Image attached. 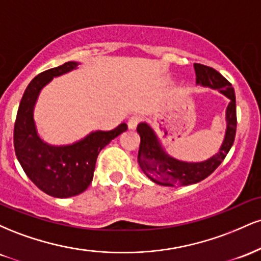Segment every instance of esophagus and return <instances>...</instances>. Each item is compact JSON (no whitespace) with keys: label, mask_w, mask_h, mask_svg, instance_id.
Listing matches in <instances>:
<instances>
[{"label":"esophagus","mask_w":261,"mask_h":261,"mask_svg":"<svg viewBox=\"0 0 261 261\" xmlns=\"http://www.w3.org/2000/svg\"><path fill=\"white\" fill-rule=\"evenodd\" d=\"M140 121H141V118H140L139 115L131 116V118L128 119V121H127V126H128V128H130V130H135L137 125H139Z\"/></svg>","instance_id":"obj_1"}]
</instances>
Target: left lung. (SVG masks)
Masks as SVG:
<instances>
[{"label": "left lung", "instance_id": "left-lung-1", "mask_svg": "<svg viewBox=\"0 0 261 261\" xmlns=\"http://www.w3.org/2000/svg\"><path fill=\"white\" fill-rule=\"evenodd\" d=\"M194 68L196 73V85L217 89L229 99L226 109V134L216 154L202 162H184L167 153L153 128L147 122H140L137 125V133L141 137L137 157L139 164L142 172L152 181L164 187L196 184L207 178L222 163L234 142L237 130L234 89L222 74L212 67L195 64Z\"/></svg>", "mask_w": 261, "mask_h": 261}]
</instances>
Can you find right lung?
<instances>
[{
  "label": "right lung",
  "mask_w": 261,
  "mask_h": 261,
  "mask_svg": "<svg viewBox=\"0 0 261 261\" xmlns=\"http://www.w3.org/2000/svg\"><path fill=\"white\" fill-rule=\"evenodd\" d=\"M79 62L68 61L44 71L27 87L14 124V151L28 178L47 195L71 197L83 193L91 184L99 152L110 141L127 130L125 122L110 131H93L71 145L54 146L39 136L34 108L41 89L54 77L76 70Z\"/></svg>",
  "instance_id": "obj_1"
}]
</instances>
